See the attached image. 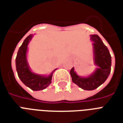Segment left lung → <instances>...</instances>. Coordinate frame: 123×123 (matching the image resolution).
I'll return each mask as SVG.
<instances>
[{"mask_svg":"<svg viewBox=\"0 0 123 123\" xmlns=\"http://www.w3.org/2000/svg\"><path fill=\"white\" fill-rule=\"evenodd\" d=\"M91 41L92 42V54L94 64L96 66L95 70L85 77L79 76L74 67L70 70L72 81L84 90L96 89L103 84L109 77L111 71L112 59L109 50L101 38L96 34H91Z\"/></svg>","mask_w":123,"mask_h":123,"instance_id":"8db88e82","label":"left lung"}]
</instances>
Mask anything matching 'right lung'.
<instances>
[{"label":"right lung","mask_w":123,"mask_h":123,"mask_svg":"<svg viewBox=\"0 0 123 123\" xmlns=\"http://www.w3.org/2000/svg\"><path fill=\"white\" fill-rule=\"evenodd\" d=\"M34 34H30L26 37L21 45L16 57V68L18 77L27 87L32 91H41L46 89L51 83L53 73L56 69L49 75H40L32 71L27 61L28 45Z\"/></svg>","instance_id":"1"}]
</instances>
